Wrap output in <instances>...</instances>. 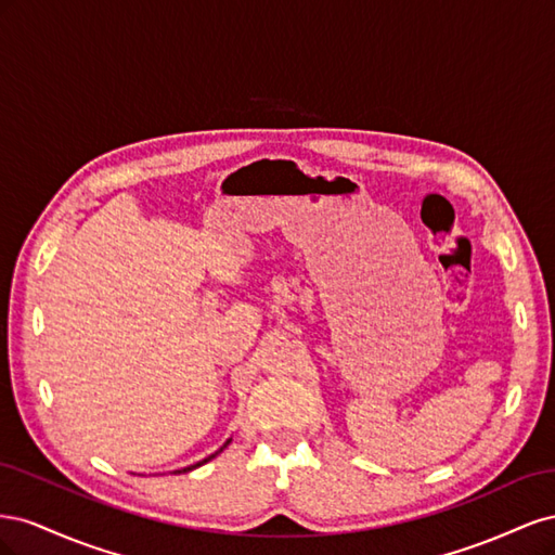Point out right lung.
<instances>
[{
    "instance_id": "add662e5",
    "label": "right lung",
    "mask_w": 555,
    "mask_h": 555,
    "mask_svg": "<svg viewBox=\"0 0 555 555\" xmlns=\"http://www.w3.org/2000/svg\"><path fill=\"white\" fill-rule=\"evenodd\" d=\"M229 442H231V440H227V444H229ZM227 444H224V447H227ZM224 447H222V449H224ZM222 449H220V451H222ZM220 451H217V453H220ZM217 453H212V456L204 459V461H201V463H196V465H190V467H184V469H178V473H190V469H194V467H198V465H204V463H208L210 459H215V456H217Z\"/></svg>"
}]
</instances>
